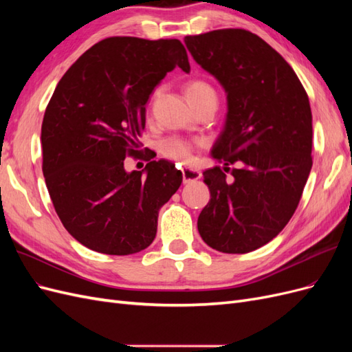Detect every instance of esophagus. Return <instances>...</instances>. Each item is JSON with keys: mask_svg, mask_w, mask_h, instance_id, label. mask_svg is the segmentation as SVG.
<instances>
[{"mask_svg": "<svg viewBox=\"0 0 352 352\" xmlns=\"http://www.w3.org/2000/svg\"><path fill=\"white\" fill-rule=\"evenodd\" d=\"M201 179V172L194 168H189V167H184L182 168V180L184 184H190V182H195V180Z\"/></svg>", "mask_w": 352, "mask_h": 352, "instance_id": "esophagus-1", "label": "esophagus"}]
</instances>
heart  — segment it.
<instances>
[{
	"label": "heart",
	"instance_id": "1",
	"mask_svg": "<svg viewBox=\"0 0 352 352\" xmlns=\"http://www.w3.org/2000/svg\"><path fill=\"white\" fill-rule=\"evenodd\" d=\"M186 97L189 101H198L204 97H208V95H216L214 89H212L210 85L201 79H194L186 83L185 87ZM157 92L154 94V97ZM192 144L189 141L182 140V138H168V140L163 141L162 145H160V151H162L163 155L172 160H177V162H188L192 155Z\"/></svg>",
	"mask_w": 352,
	"mask_h": 352
}]
</instances>
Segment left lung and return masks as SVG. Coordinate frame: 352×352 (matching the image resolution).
<instances>
[{"label":"left lung","mask_w":352,"mask_h":352,"mask_svg":"<svg viewBox=\"0 0 352 352\" xmlns=\"http://www.w3.org/2000/svg\"><path fill=\"white\" fill-rule=\"evenodd\" d=\"M185 44L226 92L211 157L225 172L238 164L232 182L219 166L202 173L211 198L198 232L212 250L250 252L279 235L301 199L313 166L310 101L285 58L248 30H212Z\"/></svg>","instance_id":"left-lung-1"}]
</instances>
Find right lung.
<instances>
[{
    "instance_id": "right-lung-1",
    "label": "right lung",
    "mask_w": 352,
    "mask_h": 352,
    "mask_svg": "<svg viewBox=\"0 0 352 352\" xmlns=\"http://www.w3.org/2000/svg\"><path fill=\"white\" fill-rule=\"evenodd\" d=\"M190 72L179 39L114 36L73 63L52 94L41 129L42 172L57 214L85 247L129 255L150 247L158 211L182 184L167 160L126 172L138 151L145 105L167 72Z\"/></svg>"
}]
</instances>
